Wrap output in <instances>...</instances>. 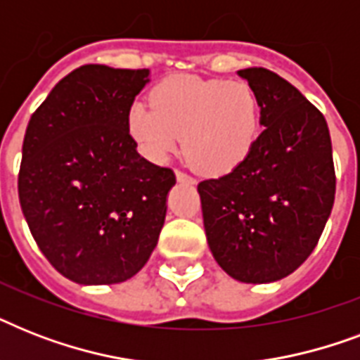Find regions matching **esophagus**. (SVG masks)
I'll return each mask as SVG.
<instances>
[{"label": "esophagus", "instance_id": "34e87169", "mask_svg": "<svg viewBox=\"0 0 360 360\" xmlns=\"http://www.w3.org/2000/svg\"><path fill=\"white\" fill-rule=\"evenodd\" d=\"M175 179L179 181V183H183V185H194V183H196L194 177H191V175L185 174V172H181V169L175 172Z\"/></svg>", "mask_w": 360, "mask_h": 360}]
</instances>
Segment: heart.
Returning a JSON list of instances; mask_svg holds the SVG:
<instances>
[{"instance_id": "obj_1", "label": "heart", "mask_w": 360, "mask_h": 360, "mask_svg": "<svg viewBox=\"0 0 360 360\" xmlns=\"http://www.w3.org/2000/svg\"><path fill=\"white\" fill-rule=\"evenodd\" d=\"M127 130L138 151L164 162L179 149L200 174L224 175L245 162L262 132V98L245 80L175 75L153 87L151 106L134 103Z\"/></svg>"}]
</instances>
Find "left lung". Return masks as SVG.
<instances>
[{
	"label": "left lung",
	"mask_w": 360,
	"mask_h": 360,
	"mask_svg": "<svg viewBox=\"0 0 360 360\" xmlns=\"http://www.w3.org/2000/svg\"><path fill=\"white\" fill-rule=\"evenodd\" d=\"M262 98L246 160L198 185L209 248L231 278L269 284L301 267L335 203L327 121L297 87L262 67L237 70Z\"/></svg>",
	"instance_id": "8db88e82"
}]
</instances>
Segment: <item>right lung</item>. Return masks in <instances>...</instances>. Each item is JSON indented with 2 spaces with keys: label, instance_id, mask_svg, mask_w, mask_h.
I'll use <instances>...</instances> for the list:
<instances>
[{
  "label": "right lung",
  "instance_id": "1",
  "mask_svg": "<svg viewBox=\"0 0 360 360\" xmlns=\"http://www.w3.org/2000/svg\"><path fill=\"white\" fill-rule=\"evenodd\" d=\"M149 69L84 65L31 115L22 146L20 207L41 252L76 284H120L147 263L175 185L136 151L127 114Z\"/></svg>",
  "mask_w": 360,
  "mask_h": 360
}]
</instances>
